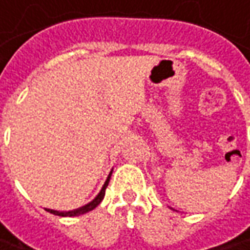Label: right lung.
<instances>
[{
    "mask_svg": "<svg viewBox=\"0 0 250 250\" xmlns=\"http://www.w3.org/2000/svg\"><path fill=\"white\" fill-rule=\"evenodd\" d=\"M112 176V171H110V174L106 178V181H105V184L102 187V189H101V192L97 195V198L90 202L88 205H85V206H83V208H79V209H76V210H70V211H58V210H52V209H45L49 213H52V214H55V216H62V217H72V216H80V214H84V213H87V211H91L92 209H95L97 206H98L101 201L104 199V196H105V189H106V187L109 184V178Z\"/></svg>",
    "mask_w": 250,
    "mask_h": 250,
    "instance_id": "1",
    "label": "right lung"
}]
</instances>
